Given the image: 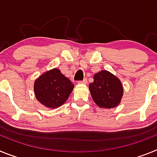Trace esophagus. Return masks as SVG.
Wrapping results in <instances>:
<instances>
[{
    "instance_id": "esophagus-1",
    "label": "esophagus",
    "mask_w": 157,
    "mask_h": 157,
    "mask_svg": "<svg viewBox=\"0 0 157 157\" xmlns=\"http://www.w3.org/2000/svg\"><path fill=\"white\" fill-rule=\"evenodd\" d=\"M87 80L86 79H83L82 81H78V84H86Z\"/></svg>"
}]
</instances>
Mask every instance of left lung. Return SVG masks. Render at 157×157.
I'll list each match as a JSON object with an SVG mask.
<instances>
[{
    "instance_id": "1",
    "label": "left lung",
    "mask_w": 157,
    "mask_h": 157,
    "mask_svg": "<svg viewBox=\"0 0 157 157\" xmlns=\"http://www.w3.org/2000/svg\"><path fill=\"white\" fill-rule=\"evenodd\" d=\"M93 100L100 108L112 109L120 104L123 90L120 80L108 71L94 75V82L90 84Z\"/></svg>"
}]
</instances>
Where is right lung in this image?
Listing matches in <instances>:
<instances>
[{"instance_id":"obj_1","label":"right lung","mask_w":157,"mask_h":157,"mask_svg":"<svg viewBox=\"0 0 157 157\" xmlns=\"http://www.w3.org/2000/svg\"><path fill=\"white\" fill-rule=\"evenodd\" d=\"M74 84L57 68L41 75L34 82V94L40 103L54 109L63 105L73 90Z\"/></svg>"}]
</instances>
